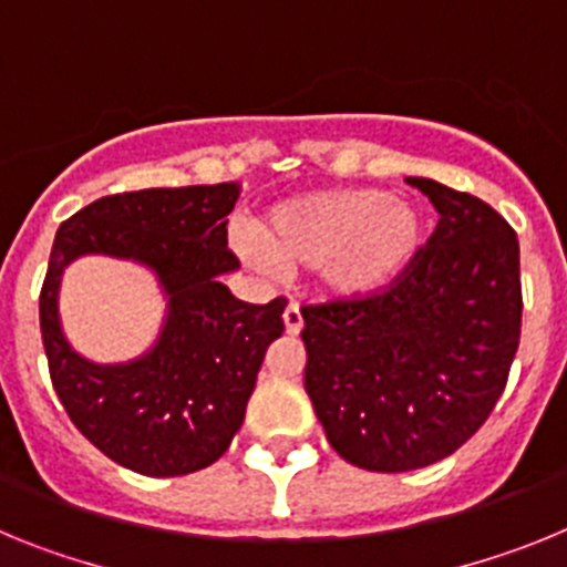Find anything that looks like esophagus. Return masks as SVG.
I'll return each mask as SVG.
<instances>
[{"label": "esophagus", "mask_w": 567, "mask_h": 567, "mask_svg": "<svg viewBox=\"0 0 567 567\" xmlns=\"http://www.w3.org/2000/svg\"><path fill=\"white\" fill-rule=\"evenodd\" d=\"M284 327H287V334H300V329H303V315H300L298 300H289V307L284 309Z\"/></svg>", "instance_id": "1"}]
</instances>
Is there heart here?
<instances>
[{
  "instance_id": "obj_1",
  "label": "heart",
  "mask_w": 567,
  "mask_h": 567,
  "mask_svg": "<svg viewBox=\"0 0 567 567\" xmlns=\"http://www.w3.org/2000/svg\"><path fill=\"white\" fill-rule=\"evenodd\" d=\"M260 244L289 269L327 264L334 292L383 289L420 244L417 215L378 189H327L280 204L258 229Z\"/></svg>"
}]
</instances>
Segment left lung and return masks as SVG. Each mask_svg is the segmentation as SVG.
<instances>
[{
    "mask_svg": "<svg viewBox=\"0 0 567 567\" xmlns=\"http://www.w3.org/2000/svg\"><path fill=\"white\" fill-rule=\"evenodd\" d=\"M437 207L383 289L309 303L303 385L329 445L365 471L449 457L497 405L523 327L519 244L477 195L409 178Z\"/></svg>",
    "mask_w": 567,
    "mask_h": 567,
    "instance_id": "8db88e82",
    "label": "left lung"
}]
</instances>
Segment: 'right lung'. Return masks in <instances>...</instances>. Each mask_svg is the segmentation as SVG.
<instances>
[{"instance_id":"1","label":"right lung","mask_w":567,"mask_h":567,"mask_svg":"<svg viewBox=\"0 0 567 567\" xmlns=\"http://www.w3.org/2000/svg\"><path fill=\"white\" fill-rule=\"evenodd\" d=\"M235 184L104 195L59 227L39 295V327L53 389L79 432L113 463L147 477H182L221 457L244 423L269 343L284 334L287 300L244 303L218 275ZM84 251L153 266L171 295L156 349L127 367L79 359L58 327L61 269Z\"/></svg>"}]
</instances>
